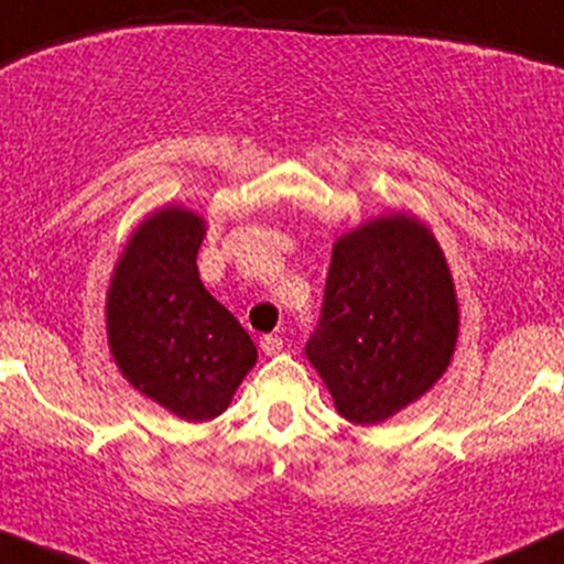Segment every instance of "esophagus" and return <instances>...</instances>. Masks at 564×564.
Wrapping results in <instances>:
<instances>
[{"label": "esophagus", "instance_id": "34e87169", "mask_svg": "<svg viewBox=\"0 0 564 564\" xmlns=\"http://www.w3.org/2000/svg\"><path fill=\"white\" fill-rule=\"evenodd\" d=\"M261 351L265 357H274V354L282 351V338L280 335H263L261 338Z\"/></svg>", "mask_w": 564, "mask_h": 564}]
</instances>
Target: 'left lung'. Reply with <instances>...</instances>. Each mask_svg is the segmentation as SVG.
I'll use <instances>...</instances> for the list:
<instances>
[{
  "instance_id": "left-lung-1",
  "label": "left lung",
  "mask_w": 564,
  "mask_h": 564,
  "mask_svg": "<svg viewBox=\"0 0 564 564\" xmlns=\"http://www.w3.org/2000/svg\"><path fill=\"white\" fill-rule=\"evenodd\" d=\"M451 265L419 215L386 213L333 245L306 357L335 410L376 426L445 376L458 340Z\"/></svg>"
}]
</instances>
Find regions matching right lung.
<instances>
[{
  "mask_svg": "<svg viewBox=\"0 0 564 564\" xmlns=\"http://www.w3.org/2000/svg\"><path fill=\"white\" fill-rule=\"evenodd\" d=\"M205 231V218L183 205L149 213L106 293V335L124 381L188 423L224 413L258 362L250 335L199 280Z\"/></svg>",
  "mask_w": 564,
  "mask_h": 564,
  "instance_id": "add662e5",
  "label": "right lung"
}]
</instances>
